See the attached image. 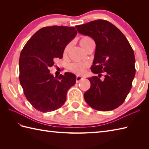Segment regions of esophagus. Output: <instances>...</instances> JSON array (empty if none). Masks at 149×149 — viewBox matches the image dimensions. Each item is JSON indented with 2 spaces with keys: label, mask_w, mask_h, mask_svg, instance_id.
I'll return each instance as SVG.
<instances>
[{
  "label": "esophagus",
  "mask_w": 149,
  "mask_h": 149,
  "mask_svg": "<svg viewBox=\"0 0 149 149\" xmlns=\"http://www.w3.org/2000/svg\"><path fill=\"white\" fill-rule=\"evenodd\" d=\"M83 79H84L83 77L79 76V75H77V76L76 77V83H79L81 80H83Z\"/></svg>",
  "instance_id": "34e87169"
}]
</instances>
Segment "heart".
<instances>
[{
  "mask_svg": "<svg viewBox=\"0 0 149 149\" xmlns=\"http://www.w3.org/2000/svg\"><path fill=\"white\" fill-rule=\"evenodd\" d=\"M93 43L92 39L87 36H81L79 40V45L84 50L86 49L88 47H89L91 43ZM71 47V43H68L65 47L63 50V55L64 57L67 56L68 53L70 50V49ZM88 67V65L87 64H82V63H72L69 66V69L72 72L77 75H83L86 70V68Z\"/></svg>",
  "mask_w": 149,
  "mask_h": 149,
  "instance_id": "b5f03b06",
  "label": "heart"
}]
</instances>
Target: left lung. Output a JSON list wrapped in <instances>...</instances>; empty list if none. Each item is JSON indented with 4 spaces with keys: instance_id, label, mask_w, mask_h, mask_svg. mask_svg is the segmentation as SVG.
<instances>
[{
    "instance_id": "left-lung-1",
    "label": "left lung",
    "mask_w": 149,
    "mask_h": 149,
    "mask_svg": "<svg viewBox=\"0 0 149 149\" xmlns=\"http://www.w3.org/2000/svg\"><path fill=\"white\" fill-rule=\"evenodd\" d=\"M75 27L96 44L91 70L99 75L88 78L91 86L84 93V100L98 111L115 109L123 103L132 88L136 73L133 49L121 31L107 20L100 19ZM103 72L104 79L101 81Z\"/></svg>"
}]
</instances>
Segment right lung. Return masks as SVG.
I'll list each match as a JSON object with an SVG mask.
<instances>
[{"mask_svg": "<svg viewBox=\"0 0 149 149\" xmlns=\"http://www.w3.org/2000/svg\"><path fill=\"white\" fill-rule=\"evenodd\" d=\"M75 27H45L34 33L24 47L19 59V79L26 99L34 108L46 113L65 103L68 90L75 84L72 73L54 77L49 68L63 58L66 45L76 36Z\"/></svg>", "mask_w": 149, "mask_h": 149, "instance_id": "add662e5", "label": "right lung"}]
</instances>
